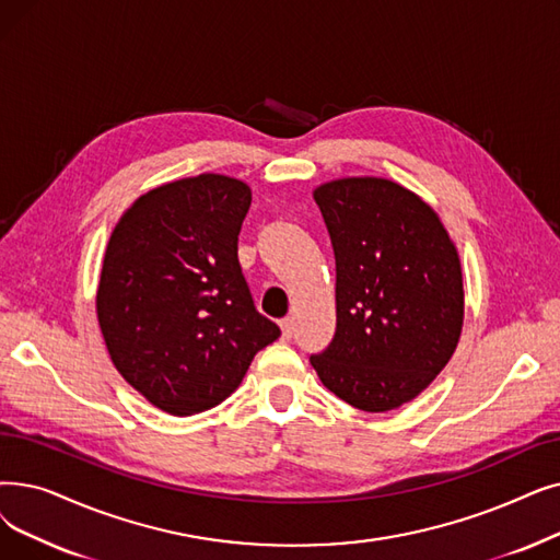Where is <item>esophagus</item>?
Returning <instances> with one entry per match:
<instances>
[{
	"instance_id": "1",
	"label": "esophagus",
	"mask_w": 560,
	"mask_h": 560,
	"mask_svg": "<svg viewBox=\"0 0 560 560\" xmlns=\"http://www.w3.org/2000/svg\"><path fill=\"white\" fill-rule=\"evenodd\" d=\"M281 331H283V338H293V334H295V320H293V318H283V320H281Z\"/></svg>"
}]
</instances>
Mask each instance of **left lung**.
I'll return each mask as SVG.
<instances>
[{"label": "left lung", "instance_id": "1", "mask_svg": "<svg viewBox=\"0 0 560 560\" xmlns=\"http://www.w3.org/2000/svg\"><path fill=\"white\" fill-rule=\"evenodd\" d=\"M313 199L336 258V334L311 363L348 405L396 409L457 348L465 315L457 252L434 210L398 183L331 180Z\"/></svg>", "mask_w": 560, "mask_h": 560}]
</instances>
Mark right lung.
I'll return each instance as SVG.
<instances>
[{
	"instance_id": "add662e5",
	"label": "right lung",
	"mask_w": 560,
	"mask_h": 560,
	"mask_svg": "<svg viewBox=\"0 0 560 560\" xmlns=\"http://www.w3.org/2000/svg\"><path fill=\"white\" fill-rule=\"evenodd\" d=\"M252 189L201 174L139 197L103 260L98 323L116 371L168 415L226 400L281 336L256 311L237 260Z\"/></svg>"
}]
</instances>
